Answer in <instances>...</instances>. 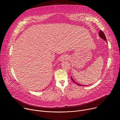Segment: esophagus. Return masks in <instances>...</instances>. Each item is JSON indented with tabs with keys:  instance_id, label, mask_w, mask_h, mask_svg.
Returning a JSON list of instances; mask_svg holds the SVG:
<instances>
[{
	"instance_id": "obj_1",
	"label": "esophagus",
	"mask_w": 120,
	"mask_h": 120,
	"mask_svg": "<svg viewBox=\"0 0 120 120\" xmlns=\"http://www.w3.org/2000/svg\"><path fill=\"white\" fill-rule=\"evenodd\" d=\"M69 56H67V55H64L62 56H61V57L60 58V61L63 62V61H64L65 60H68V59H69Z\"/></svg>"
}]
</instances>
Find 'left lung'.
I'll list each match as a JSON object with an SVG mask.
<instances>
[{"label": "left lung", "instance_id": "obj_1", "mask_svg": "<svg viewBox=\"0 0 120 120\" xmlns=\"http://www.w3.org/2000/svg\"><path fill=\"white\" fill-rule=\"evenodd\" d=\"M99 37H100L101 38H102V39H104V40L106 41V42H107V41H106V37H105V34L104 33V32H102L101 30H100V32H99ZM71 79H72V80L76 84L79 85V86H82V85H83L79 84V83H78L77 82H76L74 80V79H73V78L72 77V76H71Z\"/></svg>", "mask_w": 120, "mask_h": 120}]
</instances>
